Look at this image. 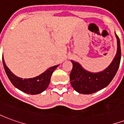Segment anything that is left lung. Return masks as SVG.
Instances as JSON below:
<instances>
[{"label": "left lung", "instance_id": "left-lung-1", "mask_svg": "<svg viewBox=\"0 0 124 124\" xmlns=\"http://www.w3.org/2000/svg\"><path fill=\"white\" fill-rule=\"evenodd\" d=\"M117 38L116 56L106 70L98 73H91L83 69L78 62L72 60L73 67L70 74L71 85L76 91L84 94H90L106 88L114 78L121 60L120 38Z\"/></svg>", "mask_w": 124, "mask_h": 124}]
</instances>
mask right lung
<instances>
[{"mask_svg": "<svg viewBox=\"0 0 124 124\" xmlns=\"http://www.w3.org/2000/svg\"><path fill=\"white\" fill-rule=\"evenodd\" d=\"M2 63L8 78L11 83L21 91L28 94H38L44 91L48 86L52 74L58 65L50 68L44 73L35 78L23 79L13 74L7 67L2 57Z\"/></svg>", "mask_w": 124, "mask_h": 124, "instance_id": "obj_1", "label": "right lung"}]
</instances>
